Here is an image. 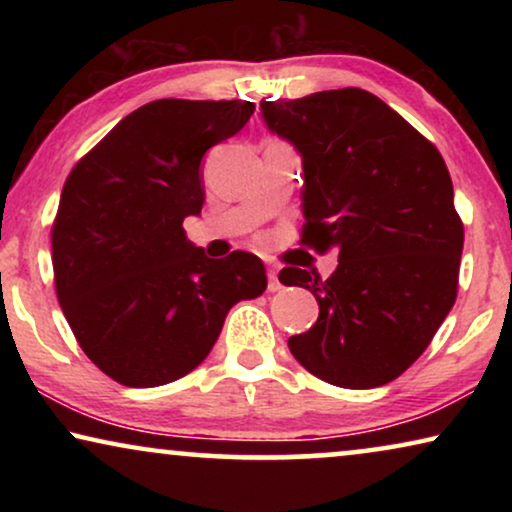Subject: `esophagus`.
I'll return each mask as SVG.
<instances>
[{"mask_svg": "<svg viewBox=\"0 0 512 512\" xmlns=\"http://www.w3.org/2000/svg\"><path fill=\"white\" fill-rule=\"evenodd\" d=\"M277 275H279V272H277L275 265H272V268H268V291L270 293H275V291L282 289V282H279Z\"/></svg>", "mask_w": 512, "mask_h": 512, "instance_id": "obj_1", "label": "esophagus"}]
</instances>
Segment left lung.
Here are the masks:
<instances>
[{
	"instance_id": "1",
	"label": "left lung",
	"mask_w": 512,
	"mask_h": 512,
	"mask_svg": "<svg viewBox=\"0 0 512 512\" xmlns=\"http://www.w3.org/2000/svg\"><path fill=\"white\" fill-rule=\"evenodd\" d=\"M270 132L303 158V237L338 251L328 279L284 268L319 319L289 338L296 361L335 387H382L415 363L457 300L464 223L447 165L401 114L361 88L261 102Z\"/></svg>"
}]
</instances>
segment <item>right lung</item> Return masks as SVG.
<instances>
[{"label": "right lung", "mask_w": 512, "mask_h": 512, "mask_svg": "<svg viewBox=\"0 0 512 512\" xmlns=\"http://www.w3.org/2000/svg\"><path fill=\"white\" fill-rule=\"evenodd\" d=\"M254 109L247 100L149 102L69 172L51 230L55 291L88 359L125 387L191 373L230 307L268 286L261 258H207L184 230L205 202L202 156Z\"/></svg>", "instance_id": "right-lung-1"}]
</instances>
